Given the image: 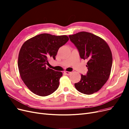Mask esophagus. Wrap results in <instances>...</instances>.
Segmentation results:
<instances>
[{
  "label": "esophagus",
  "instance_id": "esophagus-1",
  "mask_svg": "<svg viewBox=\"0 0 129 129\" xmlns=\"http://www.w3.org/2000/svg\"><path fill=\"white\" fill-rule=\"evenodd\" d=\"M64 73H65V74H66V75H70V74H71V72L65 71V72H64Z\"/></svg>",
  "mask_w": 129,
  "mask_h": 129
}]
</instances>
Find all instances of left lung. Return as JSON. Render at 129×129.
Returning <instances> with one entry per match:
<instances>
[{
    "mask_svg": "<svg viewBox=\"0 0 129 129\" xmlns=\"http://www.w3.org/2000/svg\"><path fill=\"white\" fill-rule=\"evenodd\" d=\"M79 52L80 57L87 59L86 75H81L76 89L85 94H92L102 87L109 79L112 65V55L108 44L92 33L81 31L69 35Z\"/></svg>",
    "mask_w": 129,
    "mask_h": 129,
    "instance_id": "obj_1",
    "label": "left lung"
}]
</instances>
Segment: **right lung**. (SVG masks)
Listing matches in <instances>:
<instances>
[{"label": "right lung", "instance_id": "1", "mask_svg": "<svg viewBox=\"0 0 129 129\" xmlns=\"http://www.w3.org/2000/svg\"><path fill=\"white\" fill-rule=\"evenodd\" d=\"M69 40L66 35L41 34L26 41L19 51L18 66L25 84L34 94L46 96L58 88L61 72L46 68L48 59H55L58 50Z\"/></svg>", "mask_w": 129, "mask_h": 129}]
</instances>
